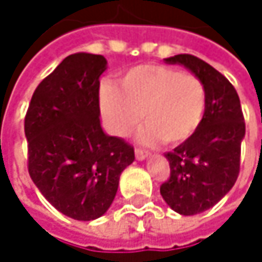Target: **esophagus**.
I'll list each match as a JSON object with an SVG mask.
<instances>
[{
    "label": "esophagus",
    "instance_id": "34e87169",
    "mask_svg": "<svg viewBox=\"0 0 262 262\" xmlns=\"http://www.w3.org/2000/svg\"><path fill=\"white\" fill-rule=\"evenodd\" d=\"M147 157H149V154H147L146 150H143V149H136V158H137L139 161L145 160Z\"/></svg>",
    "mask_w": 262,
    "mask_h": 262
}]
</instances>
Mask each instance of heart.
Here are the masks:
<instances>
[{
  "label": "heart",
  "instance_id": "heart-1",
  "mask_svg": "<svg viewBox=\"0 0 262 262\" xmlns=\"http://www.w3.org/2000/svg\"><path fill=\"white\" fill-rule=\"evenodd\" d=\"M101 105L116 136H129L143 116L146 125L139 134L140 142L178 145L199 128L207 90L193 74L166 64H142L122 75L119 87L104 84Z\"/></svg>",
  "mask_w": 262,
  "mask_h": 262
}]
</instances>
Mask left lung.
<instances>
[{"label": "left lung", "mask_w": 262, "mask_h": 262, "mask_svg": "<svg viewBox=\"0 0 262 262\" xmlns=\"http://www.w3.org/2000/svg\"><path fill=\"white\" fill-rule=\"evenodd\" d=\"M164 61L187 68L202 80L207 90V107L199 128L164 154L170 177L160 187L163 199L173 211L194 215L214 207L238 178L245 117L237 90L213 66L190 54H178Z\"/></svg>", "instance_id": "left-lung-1"}]
</instances>
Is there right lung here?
Listing matches in <instances>:
<instances>
[{"instance_id": "add662e5", "label": "right lung", "mask_w": 262, "mask_h": 262, "mask_svg": "<svg viewBox=\"0 0 262 262\" xmlns=\"http://www.w3.org/2000/svg\"><path fill=\"white\" fill-rule=\"evenodd\" d=\"M102 55H68L37 85L25 116L28 173L49 204L75 220L107 213L134 147L99 120Z\"/></svg>"}]
</instances>
